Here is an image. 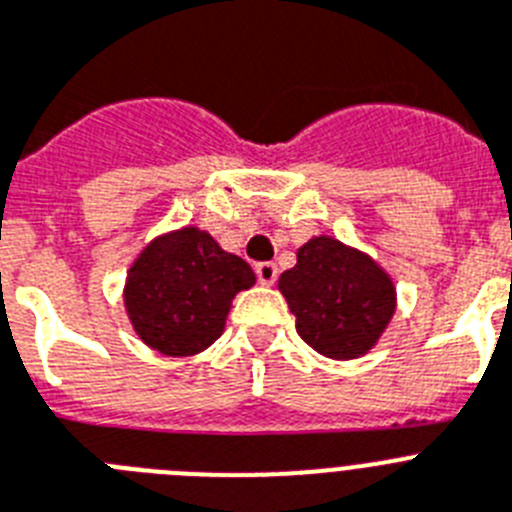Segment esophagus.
<instances>
[{
	"instance_id": "34e87169",
	"label": "esophagus",
	"mask_w": 512,
	"mask_h": 512,
	"mask_svg": "<svg viewBox=\"0 0 512 512\" xmlns=\"http://www.w3.org/2000/svg\"><path fill=\"white\" fill-rule=\"evenodd\" d=\"M257 281L263 283V286H273L278 281V265L276 263H260L255 268Z\"/></svg>"
}]
</instances>
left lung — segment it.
<instances>
[{"mask_svg": "<svg viewBox=\"0 0 512 512\" xmlns=\"http://www.w3.org/2000/svg\"><path fill=\"white\" fill-rule=\"evenodd\" d=\"M278 291L296 317V333L317 354L349 362L369 354L398 307L390 273L375 257L328 234L296 249Z\"/></svg>", "mask_w": 512, "mask_h": 512, "instance_id": "8db88e82", "label": "left lung"}]
</instances>
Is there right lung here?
<instances>
[{"mask_svg":"<svg viewBox=\"0 0 512 512\" xmlns=\"http://www.w3.org/2000/svg\"><path fill=\"white\" fill-rule=\"evenodd\" d=\"M255 270L200 226L150 239L124 281L135 336L163 356H195L221 338L231 302L255 286Z\"/></svg>","mask_w":512,"mask_h":512,"instance_id":"add662e5","label":"right lung"}]
</instances>
